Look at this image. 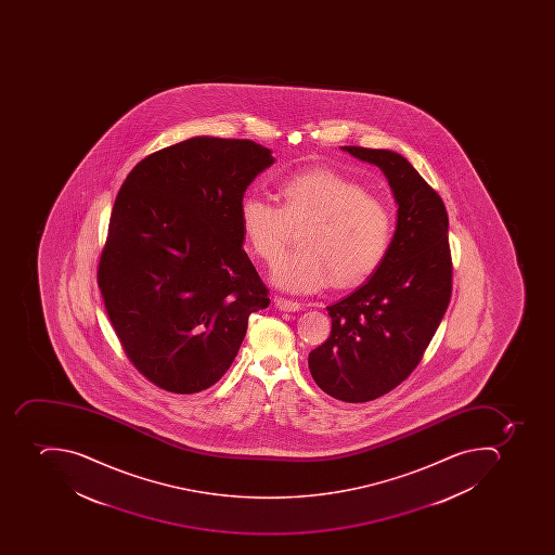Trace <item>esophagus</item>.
<instances>
[{
  "instance_id": "1",
  "label": "esophagus",
  "mask_w": 555,
  "mask_h": 555,
  "mask_svg": "<svg viewBox=\"0 0 555 555\" xmlns=\"http://www.w3.org/2000/svg\"><path fill=\"white\" fill-rule=\"evenodd\" d=\"M274 306L280 310H284V312H295V310H300L301 306L298 301L288 300V298L283 297H274Z\"/></svg>"
}]
</instances>
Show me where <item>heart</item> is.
I'll use <instances>...</instances> for the list:
<instances>
[{
    "label": "heart",
    "mask_w": 555,
    "mask_h": 555,
    "mask_svg": "<svg viewBox=\"0 0 555 555\" xmlns=\"http://www.w3.org/2000/svg\"><path fill=\"white\" fill-rule=\"evenodd\" d=\"M281 206L246 196L240 222L246 243L263 262L274 263L288 243L289 229L301 231L298 254L275 263L271 281L289 293H315L335 281L349 288L380 266L392 241L393 219L380 197L330 170H310L284 180Z\"/></svg>",
    "instance_id": "b5f03b06"
}]
</instances>
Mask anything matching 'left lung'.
<instances>
[{"mask_svg":"<svg viewBox=\"0 0 555 555\" xmlns=\"http://www.w3.org/2000/svg\"><path fill=\"white\" fill-rule=\"evenodd\" d=\"M340 149L380 168L398 205V222L373 275L326 307L332 333L309 353V370L327 396L367 402L406 380L448 309L450 222L441 197L406 157L389 149Z\"/></svg>","mask_w":555,"mask_h":555,"instance_id":"left-lung-1","label":"left lung"}]
</instances>
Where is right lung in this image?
I'll list each match as a JSON object with an SVG mask.
<instances>
[{
    "label": "right lung",
    "mask_w": 555,
    "mask_h": 555,
    "mask_svg": "<svg viewBox=\"0 0 555 555\" xmlns=\"http://www.w3.org/2000/svg\"><path fill=\"white\" fill-rule=\"evenodd\" d=\"M274 162L251 140L193 137L142 159L119 189L96 281L128 358L168 392L217 384L249 314L271 304L240 205Z\"/></svg>",
    "instance_id": "1"
}]
</instances>
